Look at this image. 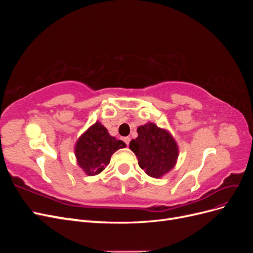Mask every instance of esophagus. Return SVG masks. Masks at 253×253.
I'll use <instances>...</instances> for the list:
<instances>
[{"label":"esophagus","instance_id":"1","mask_svg":"<svg viewBox=\"0 0 253 253\" xmlns=\"http://www.w3.org/2000/svg\"><path fill=\"white\" fill-rule=\"evenodd\" d=\"M129 140H131V138H129V137H125V138H124V141L126 142V145H128Z\"/></svg>","mask_w":253,"mask_h":253}]
</instances>
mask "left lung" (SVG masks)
Segmentation results:
<instances>
[{
    "mask_svg": "<svg viewBox=\"0 0 253 253\" xmlns=\"http://www.w3.org/2000/svg\"><path fill=\"white\" fill-rule=\"evenodd\" d=\"M138 137L129 142L141 169L151 177L159 178L171 171L178 157V147L172 135L155 124L138 126Z\"/></svg>",
    "mask_w": 253,
    "mask_h": 253,
    "instance_id": "8db88e82",
    "label": "left lung"
}]
</instances>
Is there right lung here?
I'll return each mask as SVG.
<instances>
[{"instance_id": "add662e5", "label": "right lung", "mask_w": 253, "mask_h": 253, "mask_svg": "<svg viewBox=\"0 0 253 253\" xmlns=\"http://www.w3.org/2000/svg\"><path fill=\"white\" fill-rule=\"evenodd\" d=\"M126 143L111 136L100 122H96L77 140L75 155L81 169L87 175H97L110 164L112 155Z\"/></svg>"}]
</instances>
